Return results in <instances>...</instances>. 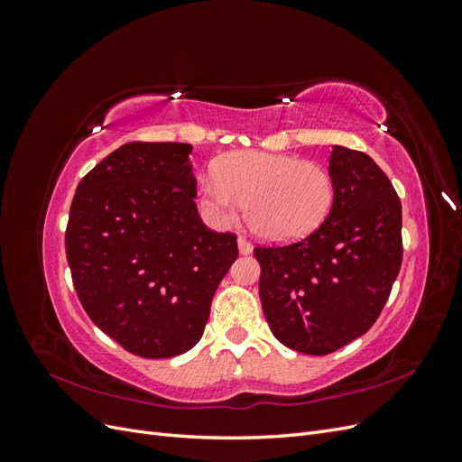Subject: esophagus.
<instances>
[{
	"label": "esophagus",
	"mask_w": 462,
	"mask_h": 462,
	"mask_svg": "<svg viewBox=\"0 0 462 462\" xmlns=\"http://www.w3.org/2000/svg\"><path fill=\"white\" fill-rule=\"evenodd\" d=\"M239 253L241 254H250V253H253V243H250L246 236H239Z\"/></svg>",
	"instance_id": "34e87169"
}]
</instances>
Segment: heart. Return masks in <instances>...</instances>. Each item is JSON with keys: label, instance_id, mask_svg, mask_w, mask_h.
Here are the masks:
<instances>
[{"label": "heart", "instance_id": "1", "mask_svg": "<svg viewBox=\"0 0 462 462\" xmlns=\"http://www.w3.org/2000/svg\"><path fill=\"white\" fill-rule=\"evenodd\" d=\"M204 212L219 226L239 217L273 243H292L314 233L335 202V180L324 165L291 153L231 152L216 162L199 185Z\"/></svg>", "mask_w": 462, "mask_h": 462}]
</instances>
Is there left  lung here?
Wrapping results in <instances>:
<instances>
[{
  "label": "left lung",
  "mask_w": 462,
  "mask_h": 462,
  "mask_svg": "<svg viewBox=\"0 0 462 462\" xmlns=\"http://www.w3.org/2000/svg\"><path fill=\"white\" fill-rule=\"evenodd\" d=\"M335 202L304 239L256 246L260 300L285 346L324 356L365 335L401 270V200L365 152L333 146Z\"/></svg>",
  "instance_id": "left-lung-1"
}]
</instances>
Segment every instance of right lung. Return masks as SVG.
I'll list each match as a JSON object with an SVG mask.
<instances>
[{"instance_id": "right-lung-1", "label": "right lung", "mask_w": 462, "mask_h": 462, "mask_svg": "<svg viewBox=\"0 0 462 462\" xmlns=\"http://www.w3.org/2000/svg\"><path fill=\"white\" fill-rule=\"evenodd\" d=\"M190 144L127 143L77 187L65 231L73 285L90 319L125 351L171 358L202 337L236 235L197 209Z\"/></svg>"}]
</instances>
